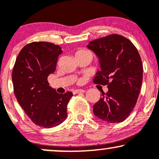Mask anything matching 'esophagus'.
Listing matches in <instances>:
<instances>
[{
	"instance_id": "34e87169",
	"label": "esophagus",
	"mask_w": 159,
	"mask_h": 159,
	"mask_svg": "<svg viewBox=\"0 0 159 159\" xmlns=\"http://www.w3.org/2000/svg\"><path fill=\"white\" fill-rule=\"evenodd\" d=\"M85 92L84 90H82V89H78V90H75L73 91V94H77V93H84Z\"/></svg>"
}]
</instances>
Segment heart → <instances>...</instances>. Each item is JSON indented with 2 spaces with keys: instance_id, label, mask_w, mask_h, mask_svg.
<instances>
[{
  "instance_id": "heart-1",
  "label": "heart",
  "mask_w": 159,
  "mask_h": 159,
  "mask_svg": "<svg viewBox=\"0 0 159 159\" xmlns=\"http://www.w3.org/2000/svg\"><path fill=\"white\" fill-rule=\"evenodd\" d=\"M81 53H90V52H87V51H85V50H79V51H78L76 54H81Z\"/></svg>"
}]
</instances>
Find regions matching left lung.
<instances>
[{"instance_id": "8db88e82", "label": "left lung", "mask_w": 159, "mask_h": 159, "mask_svg": "<svg viewBox=\"0 0 159 159\" xmlns=\"http://www.w3.org/2000/svg\"><path fill=\"white\" fill-rule=\"evenodd\" d=\"M87 47L95 53L101 68L94 83L108 88L93 105V114L107 123H121L131 114L140 93L143 65L139 53L130 40L118 34L95 39Z\"/></svg>"}]
</instances>
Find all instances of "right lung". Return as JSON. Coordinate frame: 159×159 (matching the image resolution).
Segmentation results:
<instances>
[{
    "instance_id": "1",
    "label": "right lung",
    "mask_w": 159,
    "mask_h": 159,
    "mask_svg": "<svg viewBox=\"0 0 159 159\" xmlns=\"http://www.w3.org/2000/svg\"><path fill=\"white\" fill-rule=\"evenodd\" d=\"M62 52L57 45L34 42L21 49L12 70L18 102L27 116L42 127H55L63 123L67 117V105L73 96L71 92L57 93L48 82Z\"/></svg>"
}]
</instances>
